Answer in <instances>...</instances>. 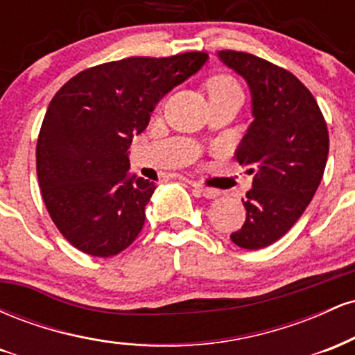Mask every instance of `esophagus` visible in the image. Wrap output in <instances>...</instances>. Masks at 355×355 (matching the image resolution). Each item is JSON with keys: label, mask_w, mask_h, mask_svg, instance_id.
Returning a JSON list of instances; mask_svg holds the SVG:
<instances>
[{"label": "esophagus", "mask_w": 355, "mask_h": 355, "mask_svg": "<svg viewBox=\"0 0 355 355\" xmlns=\"http://www.w3.org/2000/svg\"><path fill=\"white\" fill-rule=\"evenodd\" d=\"M189 183L191 185V189H193L198 195H202V197H205V198H215V197H218V195H220L217 190L207 189V187H203V185H200V183H197V182H189Z\"/></svg>", "instance_id": "1"}]
</instances>
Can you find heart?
<instances>
[{
  "label": "heart",
  "mask_w": 355,
  "mask_h": 355,
  "mask_svg": "<svg viewBox=\"0 0 355 355\" xmlns=\"http://www.w3.org/2000/svg\"><path fill=\"white\" fill-rule=\"evenodd\" d=\"M223 92H240L239 85L230 76H215L209 81V93H223Z\"/></svg>",
  "instance_id": "obj_1"
}]
</instances>
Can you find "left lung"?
<instances>
[{
  "instance_id": "obj_1",
  "label": "left lung",
  "mask_w": 355,
  "mask_h": 355,
  "mask_svg": "<svg viewBox=\"0 0 355 355\" xmlns=\"http://www.w3.org/2000/svg\"><path fill=\"white\" fill-rule=\"evenodd\" d=\"M218 60L247 81L252 121L237 162L254 175L243 207V227L230 235L247 250L284 237L315 195L329 155V132L312 93L291 71L242 51H218Z\"/></svg>"
}]
</instances>
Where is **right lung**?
<instances>
[{
	"instance_id": "add662e5",
	"label": "right lung",
	"mask_w": 355,
	"mask_h": 355,
	"mask_svg": "<svg viewBox=\"0 0 355 355\" xmlns=\"http://www.w3.org/2000/svg\"><path fill=\"white\" fill-rule=\"evenodd\" d=\"M207 60L202 51L132 56L78 73L53 96L36 144V173L48 214L73 247L113 257L138 237L157 187L128 172L133 135Z\"/></svg>"
}]
</instances>
